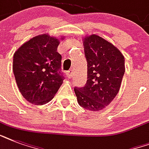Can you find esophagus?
<instances>
[{"label": "esophagus", "instance_id": "esophagus-1", "mask_svg": "<svg viewBox=\"0 0 149 149\" xmlns=\"http://www.w3.org/2000/svg\"><path fill=\"white\" fill-rule=\"evenodd\" d=\"M67 75L69 77H72V76H73V70L71 69V70H70L69 71H67Z\"/></svg>", "mask_w": 149, "mask_h": 149}]
</instances>
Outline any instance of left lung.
<instances>
[{
  "instance_id": "obj_1",
  "label": "left lung",
  "mask_w": 149,
  "mask_h": 149,
  "mask_svg": "<svg viewBox=\"0 0 149 149\" xmlns=\"http://www.w3.org/2000/svg\"><path fill=\"white\" fill-rule=\"evenodd\" d=\"M87 62V80L84 86H75L78 104L98 111L106 107L120 90L125 72V57L111 43L96 35L84 42Z\"/></svg>"
}]
</instances>
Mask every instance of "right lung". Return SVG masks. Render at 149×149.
I'll return each instance as SVG.
<instances>
[{"label":"right lung","mask_w":149,"mask_h":149,"mask_svg":"<svg viewBox=\"0 0 149 149\" xmlns=\"http://www.w3.org/2000/svg\"><path fill=\"white\" fill-rule=\"evenodd\" d=\"M58 44L57 38L44 34L28 41L14 54L15 80L22 96L31 104L49 102L65 79Z\"/></svg>","instance_id":"obj_1"}]
</instances>
